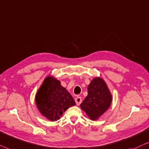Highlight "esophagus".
<instances>
[{
    "label": "esophagus",
    "instance_id": "esophagus-1",
    "mask_svg": "<svg viewBox=\"0 0 149 149\" xmlns=\"http://www.w3.org/2000/svg\"><path fill=\"white\" fill-rule=\"evenodd\" d=\"M75 103H76L77 105H79L81 102V98L80 97V96H77V97L75 98Z\"/></svg>",
    "mask_w": 149,
    "mask_h": 149
}]
</instances>
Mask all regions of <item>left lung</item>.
<instances>
[{"label": "left lung", "instance_id": "8db88e82", "mask_svg": "<svg viewBox=\"0 0 149 149\" xmlns=\"http://www.w3.org/2000/svg\"><path fill=\"white\" fill-rule=\"evenodd\" d=\"M112 97L104 80L96 77L88 86V95L80 104L92 120L101 116L110 107Z\"/></svg>", "mask_w": 149, "mask_h": 149}]
</instances>
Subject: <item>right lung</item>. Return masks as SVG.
Here are the masks:
<instances>
[{"instance_id":"right-lung-1","label":"right lung","mask_w":149,"mask_h":149,"mask_svg":"<svg viewBox=\"0 0 149 149\" xmlns=\"http://www.w3.org/2000/svg\"><path fill=\"white\" fill-rule=\"evenodd\" d=\"M36 102L40 112L51 121L59 119L70 107L75 105L72 95L53 77L45 79L36 96Z\"/></svg>"}]
</instances>
